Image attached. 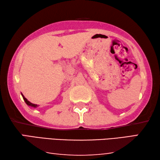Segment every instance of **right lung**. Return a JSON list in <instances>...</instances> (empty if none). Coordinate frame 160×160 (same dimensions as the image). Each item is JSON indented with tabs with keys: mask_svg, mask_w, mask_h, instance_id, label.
<instances>
[{
	"mask_svg": "<svg viewBox=\"0 0 160 160\" xmlns=\"http://www.w3.org/2000/svg\"><path fill=\"white\" fill-rule=\"evenodd\" d=\"M22 97H23V99H24V100H25V103L28 105H29V106H30V107H37V104H32V103H31V102H29L28 99H27L25 97H24L23 95H22Z\"/></svg>",
	"mask_w": 160,
	"mask_h": 160,
	"instance_id": "1",
	"label": "right lung"
}]
</instances>
